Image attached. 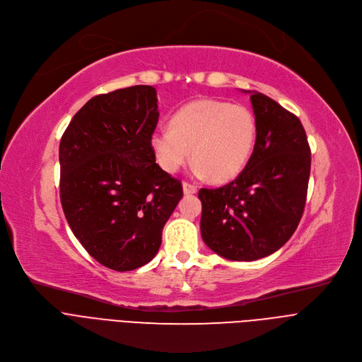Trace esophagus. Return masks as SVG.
<instances>
[{"mask_svg":"<svg viewBox=\"0 0 362 362\" xmlns=\"http://www.w3.org/2000/svg\"><path fill=\"white\" fill-rule=\"evenodd\" d=\"M183 194L185 195H194V194H197V186L192 185V183L185 182L183 183Z\"/></svg>","mask_w":362,"mask_h":362,"instance_id":"34e87169","label":"esophagus"}]
</instances>
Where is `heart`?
<instances>
[{
	"label": "heart",
	"mask_w": 362,
	"mask_h": 362,
	"mask_svg": "<svg viewBox=\"0 0 362 362\" xmlns=\"http://www.w3.org/2000/svg\"><path fill=\"white\" fill-rule=\"evenodd\" d=\"M257 141V120L245 105L202 98L179 108L170 127L151 135L160 167L176 173L191 158L198 176L223 183L235 179L250 161Z\"/></svg>",
	"instance_id": "heart-1"
}]
</instances>
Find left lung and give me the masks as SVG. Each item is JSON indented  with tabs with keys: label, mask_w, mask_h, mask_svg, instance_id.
Returning <instances> with one entry per match:
<instances>
[{
	"label": "left lung",
	"mask_w": 362,
	"mask_h": 362,
	"mask_svg": "<svg viewBox=\"0 0 362 362\" xmlns=\"http://www.w3.org/2000/svg\"><path fill=\"white\" fill-rule=\"evenodd\" d=\"M257 141L230 183L202 187L201 235L216 254L255 261L286 243L305 208L311 149L300 120L261 92H251Z\"/></svg>",
	"instance_id": "left-lung-1"
}]
</instances>
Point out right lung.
Returning <instances> with one entry per match:
<instances>
[{"label": "right lung", "mask_w": 362, "mask_h": 362, "mask_svg": "<svg viewBox=\"0 0 362 362\" xmlns=\"http://www.w3.org/2000/svg\"><path fill=\"white\" fill-rule=\"evenodd\" d=\"M157 90L136 85L97 95L60 142V199L73 235L105 267L130 272L154 258L183 197L156 163Z\"/></svg>", "instance_id": "add662e5"}]
</instances>
